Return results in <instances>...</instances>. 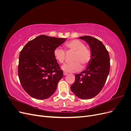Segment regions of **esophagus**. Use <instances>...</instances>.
I'll use <instances>...</instances> for the list:
<instances>
[{"label": "esophagus", "mask_w": 131, "mask_h": 131, "mask_svg": "<svg viewBox=\"0 0 131 131\" xmlns=\"http://www.w3.org/2000/svg\"><path fill=\"white\" fill-rule=\"evenodd\" d=\"M67 74H68V73H67V72H63V75H67Z\"/></svg>", "instance_id": "34e87169"}]
</instances>
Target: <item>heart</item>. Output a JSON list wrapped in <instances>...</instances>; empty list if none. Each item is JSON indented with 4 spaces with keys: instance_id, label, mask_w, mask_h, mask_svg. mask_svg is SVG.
<instances>
[{
    "instance_id": "heart-1",
    "label": "heart",
    "mask_w": 131,
    "mask_h": 131,
    "mask_svg": "<svg viewBox=\"0 0 131 131\" xmlns=\"http://www.w3.org/2000/svg\"><path fill=\"white\" fill-rule=\"evenodd\" d=\"M65 47L68 51L74 52L72 60L73 63L65 64L62 66V69L65 72L74 73L80 70L82 67H85L91 59V51L85 47V45L81 41L74 39L65 44ZM55 59L60 63L64 62L66 59V52L61 47H57L53 51Z\"/></svg>"
}]
</instances>
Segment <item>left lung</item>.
I'll list each match as a JSON object with an SVG mask.
<instances>
[{
    "mask_svg": "<svg viewBox=\"0 0 131 131\" xmlns=\"http://www.w3.org/2000/svg\"><path fill=\"white\" fill-rule=\"evenodd\" d=\"M79 39L88 43L92 57L86 69L75 74V81L70 89L78 97L88 100L97 96L104 86L110 72V57L98 39L88 35Z\"/></svg>",
    "mask_w": 131,
    "mask_h": 131,
    "instance_id": "obj_1",
    "label": "left lung"
}]
</instances>
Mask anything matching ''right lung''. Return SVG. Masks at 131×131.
Returning a JSON list of instances; mask_svg holds the SVG:
<instances>
[{"instance_id":"obj_1","label":"right lung","mask_w":131,"mask_h":131,"mask_svg":"<svg viewBox=\"0 0 131 131\" xmlns=\"http://www.w3.org/2000/svg\"><path fill=\"white\" fill-rule=\"evenodd\" d=\"M66 40L41 35L28 42L21 50L18 75L22 88L31 97L44 100L56 90L63 72L53 51Z\"/></svg>"}]
</instances>
